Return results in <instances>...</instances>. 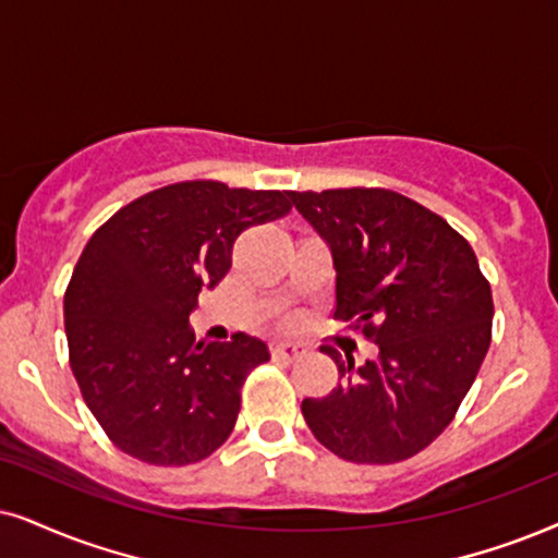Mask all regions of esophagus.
Listing matches in <instances>:
<instances>
[{"mask_svg": "<svg viewBox=\"0 0 558 558\" xmlns=\"http://www.w3.org/2000/svg\"><path fill=\"white\" fill-rule=\"evenodd\" d=\"M306 352V348L299 342H291V340H275L272 342V355L275 357H283V361H299V357Z\"/></svg>", "mask_w": 558, "mask_h": 558, "instance_id": "esophagus-1", "label": "esophagus"}]
</instances>
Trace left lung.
<instances>
[{
    "label": "left lung",
    "mask_w": 558,
    "mask_h": 558,
    "mask_svg": "<svg viewBox=\"0 0 558 558\" xmlns=\"http://www.w3.org/2000/svg\"><path fill=\"white\" fill-rule=\"evenodd\" d=\"M329 246L337 312L378 344L376 361L324 344L342 384L301 412L352 463H397L453 420L492 340V288L471 244L420 203L380 187L288 193Z\"/></svg>",
    "instance_id": "1"
}]
</instances>
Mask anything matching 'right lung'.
Here are the masks:
<instances>
[{"label": "right lung", "mask_w": 558, "mask_h": 558, "mask_svg": "<svg viewBox=\"0 0 558 558\" xmlns=\"http://www.w3.org/2000/svg\"><path fill=\"white\" fill-rule=\"evenodd\" d=\"M288 210L280 190L193 180L141 195L92 234L63 295L69 361L123 453L187 466L231 435L244 378L270 350L246 331L195 342L187 319L229 272L236 236Z\"/></svg>", "instance_id": "obj_1"}]
</instances>
